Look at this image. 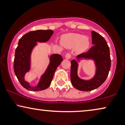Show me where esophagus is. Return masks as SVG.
<instances>
[{
	"label": "esophagus",
	"mask_w": 125,
	"mask_h": 125,
	"mask_svg": "<svg viewBox=\"0 0 125 125\" xmlns=\"http://www.w3.org/2000/svg\"><path fill=\"white\" fill-rule=\"evenodd\" d=\"M66 57V59H70L71 57V54L70 53H67L66 54V57Z\"/></svg>",
	"instance_id": "esophagus-1"
}]
</instances>
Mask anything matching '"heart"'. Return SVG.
Returning a JSON list of instances; mask_svg holds the SVG:
<instances>
[{"mask_svg": "<svg viewBox=\"0 0 125 125\" xmlns=\"http://www.w3.org/2000/svg\"><path fill=\"white\" fill-rule=\"evenodd\" d=\"M62 44L68 48L75 46L78 53H82L88 49L90 45V40L86 36H83L79 33H69L63 36Z\"/></svg>", "mask_w": 125, "mask_h": 125, "instance_id": "b5f03b06", "label": "heart"}]
</instances>
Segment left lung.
<instances>
[{
    "label": "left lung",
    "instance_id": "8db88e82",
    "mask_svg": "<svg viewBox=\"0 0 125 125\" xmlns=\"http://www.w3.org/2000/svg\"><path fill=\"white\" fill-rule=\"evenodd\" d=\"M92 44L94 45L89 51L80 54L77 58L93 59L96 66V74L89 81L83 80L78 77L77 70L78 64L75 60L71 61V81L77 90L89 92L99 87L105 81L111 68V60L109 48L105 39L95 31H92Z\"/></svg>",
    "mask_w": 125,
    "mask_h": 125
}]
</instances>
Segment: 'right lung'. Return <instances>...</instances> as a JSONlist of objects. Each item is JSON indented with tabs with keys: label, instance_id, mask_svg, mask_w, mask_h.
Masks as SVG:
<instances>
[{
	"label": "right lung",
	"instance_id": "obj_1",
	"mask_svg": "<svg viewBox=\"0 0 125 125\" xmlns=\"http://www.w3.org/2000/svg\"><path fill=\"white\" fill-rule=\"evenodd\" d=\"M53 33V31L51 30L30 31L24 35L18 42V45L15 51L14 71L21 85L27 90L37 92L47 89L51 85L57 68L63 61L61 55H51L50 58L51 63L45 73L42 77L38 86H30L29 83L24 80L25 74L30 69L31 52L36 45V42H47Z\"/></svg>",
	"mask_w": 125,
	"mask_h": 125
}]
</instances>
